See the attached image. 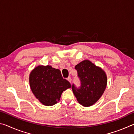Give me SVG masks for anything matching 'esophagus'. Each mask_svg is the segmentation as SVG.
I'll list each match as a JSON object with an SVG mask.
<instances>
[{"label": "esophagus", "mask_w": 134, "mask_h": 134, "mask_svg": "<svg viewBox=\"0 0 134 134\" xmlns=\"http://www.w3.org/2000/svg\"><path fill=\"white\" fill-rule=\"evenodd\" d=\"M67 80L69 81L70 83H71V77H68L67 79Z\"/></svg>", "instance_id": "obj_1"}]
</instances>
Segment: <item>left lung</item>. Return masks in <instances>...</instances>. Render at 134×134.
Returning <instances> with one entry per match:
<instances>
[{"mask_svg": "<svg viewBox=\"0 0 134 134\" xmlns=\"http://www.w3.org/2000/svg\"><path fill=\"white\" fill-rule=\"evenodd\" d=\"M81 81L80 89L74 85L72 90L78 102L85 107H89L97 102L102 96L107 86V76L101 67L92 62L85 60L75 67Z\"/></svg>", "mask_w": 134, "mask_h": 134, "instance_id": "left-lung-1", "label": "left lung"}]
</instances>
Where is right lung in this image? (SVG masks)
I'll use <instances>...</instances> for the list:
<instances>
[{
  "label": "right lung",
  "mask_w": 134,
  "mask_h": 134,
  "mask_svg": "<svg viewBox=\"0 0 134 134\" xmlns=\"http://www.w3.org/2000/svg\"><path fill=\"white\" fill-rule=\"evenodd\" d=\"M30 88L36 98L45 106H53L60 100L62 93L71 85L63 79L60 70L51 65H40L29 74Z\"/></svg>",
  "instance_id": "add662e5"
}]
</instances>
